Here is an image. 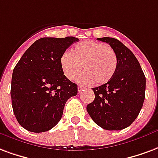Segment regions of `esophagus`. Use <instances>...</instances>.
Listing matches in <instances>:
<instances>
[{"mask_svg":"<svg viewBox=\"0 0 158 158\" xmlns=\"http://www.w3.org/2000/svg\"><path fill=\"white\" fill-rule=\"evenodd\" d=\"M83 89H84V87L80 86V85H79V86H78V92H79H79H81Z\"/></svg>","mask_w":158,"mask_h":158,"instance_id":"34e87169","label":"esophagus"}]
</instances>
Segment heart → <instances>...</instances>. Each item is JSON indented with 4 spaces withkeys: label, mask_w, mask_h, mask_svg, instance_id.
<instances>
[{
    "label": "heart",
    "mask_w": 158,
    "mask_h": 158,
    "mask_svg": "<svg viewBox=\"0 0 158 158\" xmlns=\"http://www.w3.org/2000/svg\"><path fill=\"white\" fill-rule=\"evenodd\" d=\"M59 63L63 73L69 79H75L82 69L83 64L85 71L78 79L84 84L94 81L99 85L106 84L111 79L117 68L115 51L105 43L93 40L76 44L72 52H64Z\"/></svg>",
    "instance_id": "heart-1"
}]
</instances>
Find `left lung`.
<instances>
[{
	"mask_svg": "<svg viewBox=\"0 0 158 158\" xmlns=\"http://www.w3.org/2000/svg\"><path fill=\"white\" fill-rule=\"evenodd\" d=\"M110 44L117 58L115 74L93 88L94 101L87 111L99 127L109 131L127 128L138 116L145 100L146 78L138 60L123 43L113 37L97 38Z\"/></svg>",
	"mask_w": 158,
	"mask_h": 158,
	"instance_id": "left-lung-1",
	"label": "left lung"
}]
</instances>
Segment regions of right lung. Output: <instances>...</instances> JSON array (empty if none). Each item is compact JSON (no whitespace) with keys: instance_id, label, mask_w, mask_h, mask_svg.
Masks as SVG:
<instances>
[{"instance_id":"right-lung-1","label":"right lung","mask_w":158,"mask_h":158,"mask_svg":"<svg viewBox=\"0 0 158 158\" xmlns=\"http://www.w3.org/2000/svg\"><path fill=\"white\" fill-rule=\"evenodd\" d=\"M74 37L37 40L15 66L11 105L18 123L31 132H44L61 120L65 103L78 94V85L64 75L60 57L78 42Z\"/></svg>"}]
</instances>
